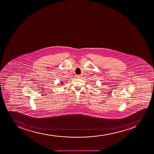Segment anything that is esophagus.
Instances as JSON below:
<instances>
[{
  "label": "esophagus",
  "instance_id": "34e87169",
  "mask_svg": "<svg viewBox=\"0 0 154 154\" xmlns=\"http://www.w3.org/2000/svg\"><path fill=\"white\" fill-rule=\"evenodd\" d=\"M76 77L77 78H80L81 77V75H77Z\"/></svg>",
  "mask_w": 154,
  "mask_h": 154
}]
</instances>
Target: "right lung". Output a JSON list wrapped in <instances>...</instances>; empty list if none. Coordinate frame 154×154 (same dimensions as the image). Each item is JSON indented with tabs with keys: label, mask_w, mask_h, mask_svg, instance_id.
<instances>
[{
	"label": "right lung",
	"mask_w": 154,
	"mask_h": 154,
	"mask_svg": "<svg viewBox=\"0 0 154 154\" xmlns=\"http://www.w3.org/2000/svg\"><path fill=\"white\" fill-rule=\"evenodd\" d=\"M63 83H64V82H63V81H60V84H59V85H63Z\"/></svg>",
	"instance_id": "right-lung-1"
}]
</instances>
